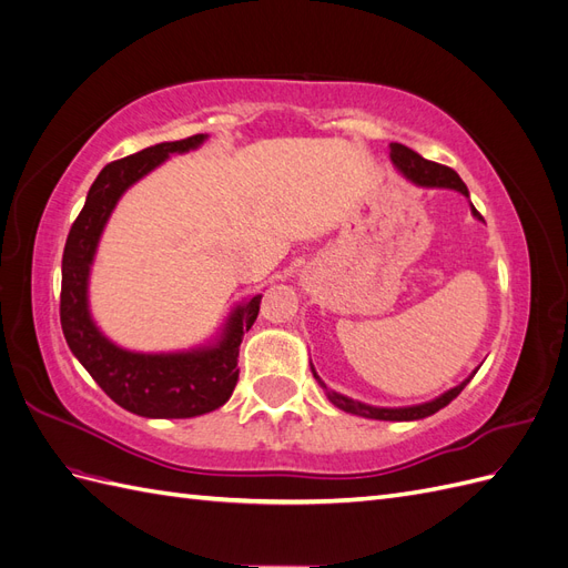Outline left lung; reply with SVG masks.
<instances>
[{
	"label": "left lung",
	"mask_w": 568,
	"mask_h": 568,
	"mask_svg": "<svg viewBox=\"0 0 568 568\" xmlns=\"http://www.w3.org/2000/svg\"><path fill=\"white\" fill-rule=\"evenodd\" d=\"M390 163L400 170V173L409 180L415 182L419 186H438V189H455V192H459L462 196L469 199V189L467 184L462 182V178L455 173L453 168H445L440 163H434V161H426L422 159L417 151H412L403 144H390ZM471 205V213L474 217L484 220L480 217V213L474 209V203L469 201ZM311 369H313V376L317 379V384L322 386V390L326 393V398H329V403L343 412H351V415H357V417H367V419H382V422H417V419H424V417H432L436 415L438 409H443L445 405H448L453 398H457V395L462 393V388L467 386L474 374L478 372V367L467 376V379L459 382L455 388L440 393L438 398L428 400V403H419V405H407V407H374V405H367V403H359V400H353L348 398V395L343 393H336L332 388H326V384L320 379V374L315 372L313 363H311Z\"/></svg>",
	"instance_id": "8db88e82"
}]
</instances>
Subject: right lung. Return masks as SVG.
<instances>
[{
  "label": "right lung",
  "mask_w": 568,
  "mask_h": 568,
  "mask_svg": "<svg viewBox=\"0 0 568 568\" xmlns=\"http://www.w3.org/2000/svg\"><path fill=\"white\" fill-rule=\"evenodd\" d=\"M205 140L209 134H194L109 163L90 186L63 248L61 329L68 348L113 403L149 419L199 417L225 405L239 379V346L261 311L263 294H255L234 307L213 341L173 353L120 348L99 329L90 313L92 263L120 196L173 153L194 151Z\"/></svg>",
  "instance_id": "add662e5"
}]
</instances>
